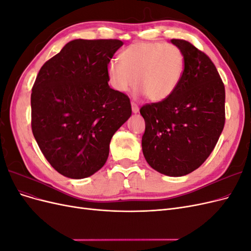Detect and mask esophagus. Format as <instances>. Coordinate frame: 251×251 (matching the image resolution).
<instances>
[{
	"label": "esophagus",
	"mask_w": 251,
	"mask_h": 251,
	"mask_svg": "<svg viewBox=\"0 0 251 251\" xmlns=\"http://www.w3.org/2000/svg\"><path fill=\"white\" fill-rule=\"evenodd\" d=\"M131 104H132V111H133V113H134V114H137V113L139 112V108H138V105L136 104L135 102H132Z\"/></svg>",
	"instance_id": "esophagus-1"
}]
</instances>
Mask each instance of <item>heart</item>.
Returning a JSON list of instances; mask_svg holds the SVG:
<instances>
[{
    "instance_id": "obj_1",
    "label": "heart",
    "mask_w": 251,
    "mask_h": 251,
    "mask_svg": "<svg viewBox=\"0 0 251 251\" xmlns=\"http://www.w3.org/2000/svg\"><path fill=\"white\" fill-rule=\"evenodd\" d=\"M107 72L118 92H127L136 83V93L160 102L178 89L184 73V55L172 44L138 42L121 51L119 60H111Z\"/></svg>"
}]
</instances>
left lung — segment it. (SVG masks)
<instances>
[{
	"label": "left lung",
	"mask_w": 251,
	"mask_h": 251,
	"mask_svg": "<svg viewBox=\"0 0 251 251\" xmlns=\"http://www.w3.org/2000/svg\"><path fill=\"white\" fill-rule=\"evenodd\" d=\"M184 55V73L175 93L146 104L142 151L151 169L170 177L194 172L206 160L225 124V89L210 58L184 40H171Z\"/></svg>",
	"instance_id": "8db88e82"
}]
</instances>
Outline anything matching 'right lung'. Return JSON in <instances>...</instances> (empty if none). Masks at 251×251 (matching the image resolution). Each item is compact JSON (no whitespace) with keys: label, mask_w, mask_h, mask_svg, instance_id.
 <instances>
[{"label":"right lung","mask_w":251,"mask_h":251,"mask_svg":"<svg viewBox=\"0 0 251 251\" xmlns=\"http://www.w3.org/2000/svg\"><path fill=\"white\" fill-rule=\"evenodd\" d=\"M124 43L74 40L45 63L31 93V127L55 171L83 179L107 161L113 135L132 115L130 98L109 86L108 65Z\"/></svg>","instance_id":"right-lung-1"}]
</instances>
